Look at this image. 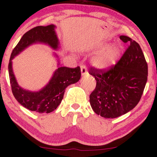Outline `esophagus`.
<instances>
[{
  "label": "esophagus",
  "mask_w": 157,
  "mask_h": 157,
  "mask_svg": "<svg viewBox=\"0 0 157 157\" xmlns=\"http://www.w3.org/2000/svg\"><path fill=\"white\" fill-rule=\"evenodd\" d=\"M80 70H81L82 76H85V75H87V74H89L87 69H86V67L85 65H83V64H82V65L80 66Z\"/></svg>",
  "instance_id": "esophagus-1"
}]
</instances>
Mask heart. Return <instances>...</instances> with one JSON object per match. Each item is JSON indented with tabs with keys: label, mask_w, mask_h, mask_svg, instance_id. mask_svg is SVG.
I'll use <instances>...</instances> for the list:
<instances>
[{
	"label": "heart",
	"mask_w": 157,
	"mask_h": 157,
	"mask_svg": "<svg viewBox=\"0 0 157 157\" xmlns=\"http://www.w3.org/2000/svg\"><path fill=\"white\" fill-rule=\"evenodd\" d=\"M108 43H103L99 46L101 51L92 60V64L100 71H108L118 63L121 57V47L117 44L108 46Z\"/></svg>",
	"instance_id": "heart-1"
}]
</instances>
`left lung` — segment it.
<instances>
[{
  "label": "left lung",
  "instance_id": "obj_1",
  "mask_svg": "<svg viewBox=\"0 0 157 157\" xmlns=\"http://www.w3.org/2000/svg\"><path fill=\"white\" fill-rule=\"evenodd\" d=\"M120 39L129 46L118 62L108 71L91 67L96 86L90 96L95 113L115 118L132 110L140 101L148 76V67L140 46L126 36Z\"/></svg>",
  "mask_w": 157,
  "mask_h": 157
}]
</instances>
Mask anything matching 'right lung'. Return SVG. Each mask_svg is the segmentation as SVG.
Returning a JSON list of instances; mask_svg holds the SVG:
<instances>
[{"mask_svg":"<svg viewBox=\"0 0 157 157\" xmlns=\"http://www.w3.org/2000/svg\"><path fill=\"white\" fill-rule=\"evenodd\" d=\"M55 28L56 26L52 24L47 26H36L26 32L13 50L8 64L11 89L15 99L23 107L38 113H50L58 108L63 99L67 86L77 83L80 79V67L75 68L60 67L59 61H58V68L55 70L48 83L39 91L33 92L19 86L13 71L12 60L33 44H45L54 50H58L60 42ZM54 55L58 58L56 53Z\"/></svg>","mask_w":157,"mask_h":157,"instance_id":"1","label":"right lung"}]
</instances>
